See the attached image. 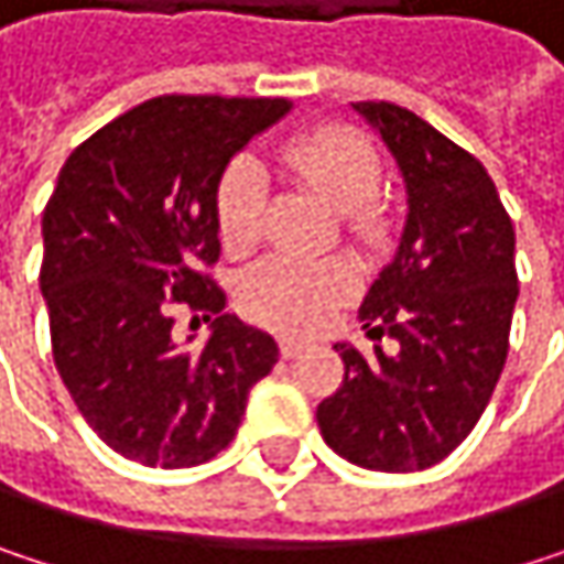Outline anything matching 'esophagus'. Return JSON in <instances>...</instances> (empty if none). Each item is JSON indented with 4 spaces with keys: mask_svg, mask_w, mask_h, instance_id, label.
<instances>
[{
    "mask_svg": "<svg viewBox=\"0 0 564 564\" xmlns=\"http://www.w3.org/2000/svg\"><path fill=\"white\" fill-rule=\"evenodd\" d=\"M306 346L303 343H296V339H281V356L283 359H296L300 352H303Z\"/></svg>",
    "mask_w": 564,
    "mask_h": 564,
    "instance_id": "34e87169",
    "label": "esophagus"
}]
</instances>
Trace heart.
Instances as JSON below:
<instances>
[{"mask_svg": "<svg viewBox=\"0 0 564 564\" xmlns=\"http://www.w3.org/2000/svg\"><path fill=\"white\" fill-rule=\"evenodd\" d=\"M278 163L319 192L359 238L379 235V215L369 205L382 185L379 150L349 127H319L290 137L278 147ZM268 205V175L258 160L238 156L218 182L215 218L221 245L231 254H245L261 238ZM359 290V271L349 258H264L245 271L238 283L241 310L281 333H313L319 329L346 300Z\"/></svg>", "mask_w": 564, "mask_h": 564, "instance_id": "obj_1", "label": "heart"}]
</instances>
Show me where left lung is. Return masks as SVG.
<instances>
[{
  "label": "left lung",
  "instance_id": "8db88e82",
  "mask_svg": "<svg viewBox=\"0 0 564 564\" xmlns=\"http://www.w3.org/2000/svg\"><path fill=\"white\" fill-rule=\"evenodd\" d=\"M352 110L392 153L404 185V225L392 261L372 281L359 319L362 359L336 343L346 379L319 401L323 441L356 467L411 474L441 464L480 421L509 349L519 296L516 235L494 178L417 113L359 100Z\"/></svg>",
  "mask_w": 564,
  "mask_h": 564
}]
</instances>
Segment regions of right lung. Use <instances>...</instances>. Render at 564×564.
Listing matches in <instances>:
<instances>
[{"label":"right lung","instance_id":"add662e5","mask_svg":"<svg viewBox=\"0 0 564 564\" xmlns=\"http://www.w3.org/2000/svg\"><path fill=\"white\" fill-rule=\"evenodd\" d=\"M281 97H153L80 143L42 218L55 366L97 437L143 467L225 451L281 349L225 313L215 192L228 163L290 113ZM216 319L202 350L171 339V304Z\"/></svg>","mask_w":564,"mask_h":564}]
</instances>
